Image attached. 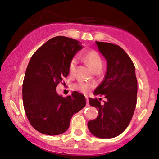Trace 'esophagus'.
Listing matches in <instances>:
<instances>
[{
    "label": "esophagus",
    "instance_id": "1",
    "mask_svg": "<svg viewBox=\"0 0 159 159\" xmlns=\"http://www.w3.org/2000/svg\"><path fill=\"white\" fill-rule=\"evenodd\" d=\"M86 102H87L86 106H89V98H88V97H86Z\"/></svg>",
    "mask_w": 159,
    "mask_h": 159
}]
</instances>
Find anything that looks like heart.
<instances>
[{"label":"heart","instance_id":"b5f03b06","mask_svg":"<svg viewBox=\"0 0 159 159\" xmlns=\"http://www.w3.org/2000/svg\"><path fill=\"white\" fill-rule=\"evenodd\" d=\"M84 59L85 60L86 62L88 63V64L90 66V67L93 70L102 67V64L99 54L96 51H95V50H91V51H89L84 53ZM76 65L77 59L76 58H73L70 61V64H69V72H70V75H73L75 73V69H76ZM75 88L78 91H80V92L85 93V92H88L90 90L92 85L85 82H80L76 84Z\"/></svg>","mask_w":159,"mask_h":159}]
</instances>
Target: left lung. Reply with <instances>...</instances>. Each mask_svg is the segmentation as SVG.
<instances>
[{
	"label": "left lung",
	"instance_id": "obj_1",
	"mask_svg": "<svg viewBox=\"0 0 159 159\" xmlns=\"http://www.w3.org/2000/svg\"><path fill=\"white\" fill-rule=\"evenodd\" d=\"M95 43L107 61V67L104 79L94 95H104L106 101L102 104L101 98H89V104L98 109V115L89 121L88 127L97 138H112L126 130L134 112L138 93L135 67L120 47L97 41Z\"/></svg>",
	"mask_w": 159,
	"mask_h": 159
}]
</instances>
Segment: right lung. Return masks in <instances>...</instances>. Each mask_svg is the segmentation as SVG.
Listing matches in <instances>:
<instances>
[{
  "instance_id": "1",
  "label": "right lung",
  "mask_w": 159,
  "mask_h": 159,
  "mask_svg": "<svg viewBox=\"0 0 159 159\" xmlns=\"http://www.w3.org/2000/svg\"><path fill=\"white\" fill-rule=\"evenodd\" d=\"M82 49L78 40L56 36L34 53L22 84L25 112L31 125L47 135L64 133L70 119L85 106V98L74 91L69 96L57 93L56 87L69 74V64Z\"/></svg>"
}]
</instances>
